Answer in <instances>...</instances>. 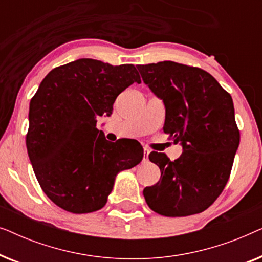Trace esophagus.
Listing matches in <instances>:
<instances>
[{
    "label": "esophagus",
    "instance_id": "esophagus-1",
    "mask_svg": "<svg viewBox=\"0 0 262 262\" xmlns=\"http://www.w3.org/2000/svg\"><path fill=\"white\" fill-rule=\"evenodd\" d=\"M150 150L148 148H144V155H143V161H148Z\"/></svg>",
    "mask_w": 262,
    "mask_h": 262
}]
</instances>
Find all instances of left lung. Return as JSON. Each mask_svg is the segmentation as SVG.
<instances>
[{"mask_svg": "<svg viewBox=\"0 0 262 262\" xmlns=\"http://www.w3.org/2000/svg\"><path fill=\"white\" fill-rule=\"evenodd\" d=\"M137 68L166 107L164 134L184 150L174 161L163 152L150 154L161 178L144 188L145 202L167 217L203 212L227 185L239 144L231 96L199 68L171 60Z\"/></svg>", "mask_w": 262, "mask_h": 262, "instance_id": "1", "label": "left lung"}]
</instances>
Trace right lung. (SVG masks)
Masks as SVG:
<instances>
[{
    "label": "right lung",
    "mask_w": 262,
    "mask_h": 262,
    "mask_svg": "<svg viewBox=\"0 0 262 262\" xmlns=\"http://www.w3.org/2000/svg\"><path fill=\"white\" fill-rule=\"evenodd\" d=\"M135 82L141 77L132 64L91 58L55 68L41 81L30 102L26 145L39 185L57 206L73 213L102 209L117 174L142 161L137 142L111 143L96 128Z\"/></svg>",
    "instance_id": "add662e5"
}]
</instances>
